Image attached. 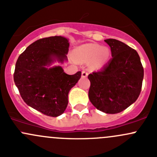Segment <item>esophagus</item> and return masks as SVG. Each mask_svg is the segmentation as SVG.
I'll return each instance as SVG.
<instances>
[{"mask_svg": "<svg viewBox=\"0 0 157 157\" xmlns=\"http://www.w3.org/2000/svg\"><path fill=\"white\" fill-rule=\"evenodd\" d=\"M87 75H88L87 71H82V77H87Z\"/></svg>", "mask_w": 157, "mask_h": 157, "instance_id": "obj_1", "label": "esophagus"}]
</instances>
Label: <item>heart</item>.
<instances>
[{
  "mask_svg": "<svg viewBox=\"0 0 157 157\" xmlns=\"http://www.w3.org/2000/svg\"><path fill=\"white\" fill-rule=\"evenodd\" d=\"M109 54V49L106 47H102L96 44H84L74 50V55L77 61L80 62H89L92 61V66L94 68L102 67L107 61Z\"/></svg>",
  "mask_w": 157,
  "mask_h": 157,
  "instance_id": "heart-1",
  "label": "heart"
}]
</instances>
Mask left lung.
Instances as JSON below:
<instances>
[{
  "label": "left lung",
  "mask_w": 157,
  "mask_h": 157,
  "mask_svg": "<svg viewBox=\"0 0 157 157\" xmlns=\"http://www.w3.org/2000/svg\"><path fill=\"white\" fill-rule=\"evenodd\" d=\"M112 56L100 71L89 74V99L107 114L122 112L138 98L144 79V67L136 50L114 39H105Z\"/></svg>",
  "instance_id": "left-lung-1"
}]
</instances>
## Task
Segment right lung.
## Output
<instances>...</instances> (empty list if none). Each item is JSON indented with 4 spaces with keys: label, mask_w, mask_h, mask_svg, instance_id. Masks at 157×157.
Returning <instances> with one entry per match:
<instances>
[{
    "label": "right lung",
    "mask_w": 157,
    "mask_h": 157,
    "mask_svg": "<svg viewBox=\"0 0 157 157\" xmlns=\"http://www.w3.org/2000/svg\"><path fill=\"white\" fill-rule=\"evenodd\" d=\"M69 42L62 36H51L36 41L19 56L13 80L25 102L42 114L57 117L64 113L68 93L78 82L81 72L74 75L60 66H48L57 60L67 61Z\"/></svg>",
    "instance_id": "obj_1"
}]
</instances>
